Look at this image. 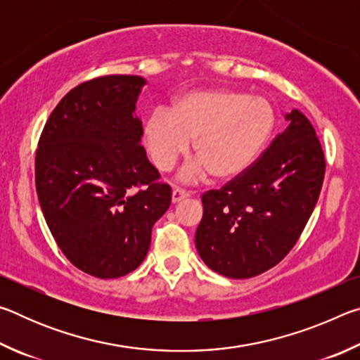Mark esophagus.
Masks as SVG:
<instances>
[{
  "label": "esophagus",
  "instance_id": "obj_1",
  "mask_svg": "<svg viewBox=\"0 0 360 360\" xmlns=\"http://www.w3.org/2000/svg\"><path fill=\"white\" fill-rule=\"evenodd\" d=\"M188 195H191V193H188L187 191H184V188L174 187V188H173V193H172V200H173V203H179V202H182V200L187 198Z\"/></svg>",
  "mask_w": 360,
  "mask_h": 360
}]
</instances>
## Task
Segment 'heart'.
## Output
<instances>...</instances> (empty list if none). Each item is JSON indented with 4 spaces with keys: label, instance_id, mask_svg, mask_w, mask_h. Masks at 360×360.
<instances>
[{
    "label": "heart",
    "instance_id": "1",
    "mask_svg": "<svg viewBox=\"0 0 360 360\" xmlns=\"http://www.w3.org/2000/svg\"><path fill=\"white\" fill-rule=\"evenodd\" d=\"M276 124L271 103L233 89H195L176 96L167 111L144 124V144L160 172L172 169L193 141L198 160L182 169L186 181L211 173L233 181L251 168L266 148Z\"/></svg>",
    "mask_w": 360,
    "mask_h": 360
}]
</instances>
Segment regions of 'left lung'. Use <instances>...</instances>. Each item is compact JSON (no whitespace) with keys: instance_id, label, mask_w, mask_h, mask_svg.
<instances>
[{"instance_id":"left-lung-1","label":"left lung","mask_w":360,"mask_h":360,"mask_svg":"<svg viewBox=\"0 0 360 360\" xmlns=\"http://www.w3.org/2000/svg\"><path fill=\"white\" fill-rule=\"evenodd\" d=\"M285 120L288 129L245 174L203 193L195 246L219 275L246 279L279 264L318 203L326 173L321 143L298 109Z\"/></svg>"}]
</instances>
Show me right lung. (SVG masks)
Masks as SVG:
<instances>
[{
	"mask_svg": "<svg viewBox=\"0 0 360 360\" xmlns=\"http://www.w3.org/2000/svg\"><path fill=\"white\" fill-rule=\"evenodd\" d=\"M146 79L101 76L66 94L41 133L36 192L72 265L109 279L144 260L154 224L172 203L141 146L135 109Z\"/></svg>",
	"mask_w": 360,
	"mask_h": 360,
	"instance_id": "obj_1",
	"label": "right lung"
}]
</instances>
